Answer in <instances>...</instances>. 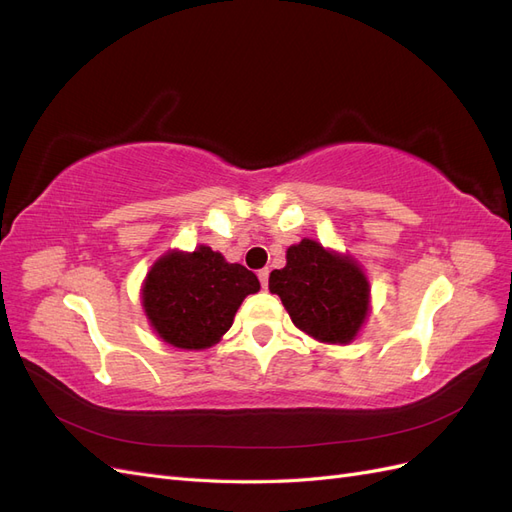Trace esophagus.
Instances as JSON below:
<instances>
[{"mask_svg":"<svg viewBox=\"0 0 512 512\" xmlns=\"http://www.w3.org/2000/svg\"><path fill=\"white\" fill-rule=\"evenodd\" d=\"M258 280H260L262 288H267L269 286V269H260L258 271Z\"/></svg>","mask_w":512,"mask_h":512,"instance_id":"1","label":"esophagus"}]
</instances>
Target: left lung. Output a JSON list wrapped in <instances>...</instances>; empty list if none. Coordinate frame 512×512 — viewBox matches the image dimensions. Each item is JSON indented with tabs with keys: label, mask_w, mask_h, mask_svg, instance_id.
Wrapping results in <instances>:
<instances>
[{
	"label": "left lung",
	"mask_w": 512,
	"mask_h": 512,
	"mask_svg": "<svg viewBox=\"0 0 512 512\" xmlns=\"http://www.w3.org/2000/svg\"><path fill=\"white\" fill-rule=\"evenodd\" d=\"M269 290L294 327L327 344H350L369 312V282L356 260L312 239L288 247L286 267L269 275Z\"/></svg>",
	"instance_id": "8db88e82"
}]
</instances>
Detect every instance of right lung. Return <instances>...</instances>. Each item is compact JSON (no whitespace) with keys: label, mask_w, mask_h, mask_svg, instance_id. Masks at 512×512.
<instances>
[{"label":"right lung","mask_w":512,"mask_h":512,"mask_svg":"<svg viewBox=\"0 0 512 512\" xmlns=\"http://www.w3.org/2000/svg\"><path fill=\"white\" fill-rule=\"evenodd\" d=\"M258 277L220 252L200 245L192 254L168 252L145 277L143 309L153 331L181 350H205L220 342Z\"/></svg>","instance_id":"1"}]
</instances>
